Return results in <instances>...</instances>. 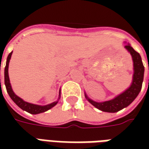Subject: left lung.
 <instances>
[{
  "label": "left lung",
  "mask_w": 149,
  "mask_h": 149,
  "mask_svg": "<svg viewBox=\"0 0 149 149\" xmlns=\"http://www.w3.org/2000/svg\"><path fill=\"white\" fill-rule=\"evenodd\" d=\"M125 48L130 52V54L132 55V61H133V66H134L133 79H132V83L130 88H128L125 92H124L123 93L119 95L118 97L114 98L113 100L105 101V102H101V103L95 102L93 100L88 99L87 96H85L88 100L93 106L103 112H116L120 110L123 109L125 107L128 106L136 99V97H137L138 94L141 90L142 83H143V80H144V67L142 63V61H141V56L129 45H126Z\"/></svg>",
  "instance_id": "1"
}]
</instances>
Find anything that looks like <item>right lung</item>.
Returning a JSON list of instances; mask_svg holds the SVG:
<instances>
[{
    "mask_svg": "<svg viewBox=\"0 0 149 149\" xmlns=\"http://www.w3.org/2000/svg\"><path fill=\"white\" fill-rule=\"evenodd\" d=\"M13 52H10L8 54V57H7V61H6V65H5V87H6V90L8 92L9 97H11V99L14 101L18 107H20L21 109L24 110L26 112H29L31 114H38V113H41V112H46L47 110L50 109L51 108L54 107L57 104L58 101H56L53 103L48 104V105H45V106H40V105H37V104H33L28 103L25 102L24 100H22L21 98L17 97L16 94L13 93V91L12 89L11 84L9 82V78H8V63L11 58V56ZM1 66V65H0ZM0 84H1V79H0Z\"/></svg>",
    "mask_w": 149,
    "mask_h": 149,
    "instance_id": "1",
    "label": "right lung"
}]
</instances>
